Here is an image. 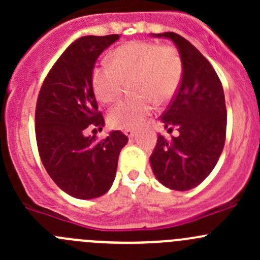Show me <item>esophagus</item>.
I'll return each instance as SVG.
<instances>
[{
  "instance_id": "34e87169",
  "label": "esophagus",
  "mask_w": 260,
  "mask_h": 260,
  "mask_svg": "<svg viewBox=\"0 0 260 260\" xmlns=\"http://www.w3.org/2000/svg\"><path fill=\"white\" fill-rule=\"evenodd\" d=\"M124 135L127 136V137L129 138V140H133V137H135V136H136V132H135V131H132V129H125L124 131Z\"/></svg>"
}]
</instances>
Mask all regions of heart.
I'll return each instance as SVG.
<instances>
[{
    "label": "heart",
    "instance_id": "heart-1",
    "mask_svg": "<svg viewBox=\"0 0 260 260\" xmlns=\"http://www.w3.org/2000/svg\"><path fill=\"white\" fill-rule=\"evenodd\" d=\"M109 64L91 69L90 85L98 102L109 104L129 83L133 95L123 99L108 114L117 129H136L151 114L153 101L166 103L176 94L182 77V62L172 46L131 41L112 51Z\"/></svg>",
    "mask_w": 260,
    "mask_h": 260
}]
</instances>
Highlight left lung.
<instances>
[{
  "label": "left lung",
  "instance_id": "obj_1",
  "mask_svg": "<svg viewBox=\"0 0 260 260\" xmlns=\"http://www.w3.org/2000/svg\"><path fill=\"white\" fill-rule=\"evenodd\" d=\"M176 45L182 62V79L161 120L177 127L179 137L167 141L158 135L149 157L152 171L170 190L187 191L200 185L219 161L226 135V107L221 81L206 57L175 32L152 34Z\"/></svg>",
  "mask_w": 260,
  "mask_h": 260
}]
</instances>
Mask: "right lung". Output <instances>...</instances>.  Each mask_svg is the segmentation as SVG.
<instances>
[{"instance_id": "right-lung-1", "label": "right lung", "mask_w": 260, "mask_h": 260, "mask_svg": "<svg viewBox=\"0 0 260 260\" xmlns=\"http://www.w3.org/2000/svg\"><path fill=\"white\" fill-rule=\"evenodd\" d=\"M119 35L83 36L75 40L49 72L36 104L39 154L52 181L68 195L90 200L113 185L120 149L127 136L112 131L96 142L84 131L104 127L90 85V73L99 55Z\"/></svg>"}]
</instances>
